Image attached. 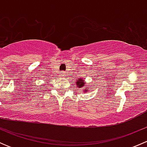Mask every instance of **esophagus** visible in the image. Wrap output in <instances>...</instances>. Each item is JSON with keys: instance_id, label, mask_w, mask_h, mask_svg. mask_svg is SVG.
Masks as SVG:
<instances>
[{"instance_id": "esophagus-1", "label": "esophagus", "mask_w": 147, "mask_h": 147, "mask_svg": "<svg viewBox=\"0 0 147 147\" xmlns=\"http://www.w3.org/2000/svg\"><path fill=\"white\" fill-rule=\"evenodd\" d=\"M60 75H61V76H63V77H65V73L64 72H60Z\"/></svg>"}]
</instances>
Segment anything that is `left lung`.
Segmentation results:
<instances>
[{
  "label": "left lung",
  "mask_w": 147,
  "mask_h": 147,
  "mask_svg": "<svg viewBox=\"0 0 147 147\" xmlns=\"http://www.w3.org/2000/svg\"><path fill=\"white\" fill-rule=\"evenodd\" d=\"M75 83H76L75 84H76V86L78 88L83 89V92H87L90 90V87H87V86H86V82L84 81V80L82 79V78H79L78 80H77V82Z\"/></svg>",
  "instance_id": "1"
}]
</instances>
